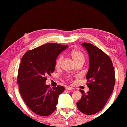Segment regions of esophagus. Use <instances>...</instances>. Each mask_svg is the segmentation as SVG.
<instances>
[{
  "mask_svg": "<svg viewBox=\"0 0 127 127\" xmlns=\"http://www.w3.org/2000/svg\"><path fill=\"white\" fill-rule=\"evenodd\" d=\"M74 88H72L71 87H69V86L66 87V90H68V91H69V90H74Z\"/></svg>",
  "mask_w": 127,
  "mask_h": 127,
  "instance_id": "1",
  "label": "esophagus"
}]
</instances>
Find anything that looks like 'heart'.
<instances>
[{
	"instance_id": "obj_1",
	"label": "heart",
	"mask_w": 127,
	"mask_h": 127,
	"mask_svg": "<svg viewBox=\"0 0 127 127\" xmlns=\"http://www.w3.org/2000/svg\"><path fill=\"white\" fill-rule=\"evenodd\" d=\"M70 55L72 58H73L75 63H77L80 62H85V56L81 51L76 50H72L70 53ZM62 60H63V56H59L57 59L56 62V67H59L61 65Z\"/></svg>"
}]
</instances>
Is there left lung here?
<instances>
[{
	"label": "left lung",
	"instance_id": "8db88e82",
	"mask_svg": "<svg viewBox=\"0 0 127 127\" xmlns=\"http://www.w3.org/2000/svg\"><path fill=\"white\" fill-rule=\"evenodd\" d=\"M89 56V69L86 75L87 92L80 90L82 97L76 105L86 115H93L103 108L114 91L115 74L111 59L95 46L87 42L81 44Z\"/></svg>",
	"mask_w": 127,
	"mask_h": 127
}]
</instances>
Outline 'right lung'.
<instances>
[{"mask_svg": "<svg viewBox=\"0 0 127 127\" xmlns=\"http://www.w3.org/2000/svg\"><path fill=\"white\" fill-rule=\"evenodd\" d=\"M68 46L48 43L27 51L21 59L17 82L21 96L29 109L42 116L55 111L63 86L50 88L47 76L55 71L56 59Z\"/></svg>", "mask_w": 127, "mask_h": 127, "instance_id": "1", "label": "right lung"}]
</instances>
